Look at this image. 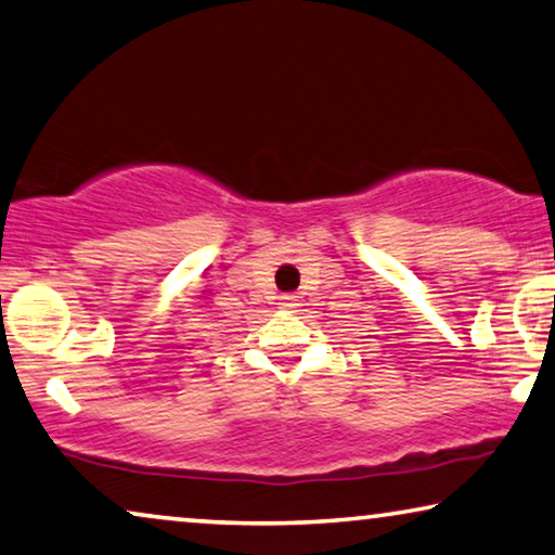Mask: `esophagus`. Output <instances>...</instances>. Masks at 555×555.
Segmentation results:
<instances>
[{
	"label": "esophagus",
	"mask_w": 555,
	"mask_h": 555,
	"mask_svg": "<svg viewBox=\"0 0 555 555\" xmlns=\"http://www.w3.org/2000/svg\"><path fill=\"white\" fill-rule=\"evenodd\" d=\"M296 306H299V296H294V294H284L279 299V309H284V311H296Z\"/></svg>",
	"instance_id": "esophagus-1"
}]
</instances>
